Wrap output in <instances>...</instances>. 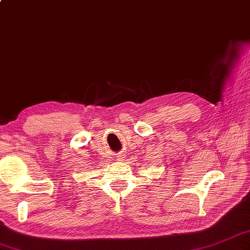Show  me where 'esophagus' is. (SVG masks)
<instances>
[{
  "label": "esophagus",
  "instance_id": "obj_1",
  "mask_svg": "<svg viewBox=\"0 0 250 250\" xmlns=\"http://www.w3.org/2000/svg\"><path fill=\"white\" fill-rule=\"evenodd\" d=\"M117 160H118V159H117Z\"/></svg>",
  "mask_w": 250,
  "mask_h": 250
}]
</instances>
